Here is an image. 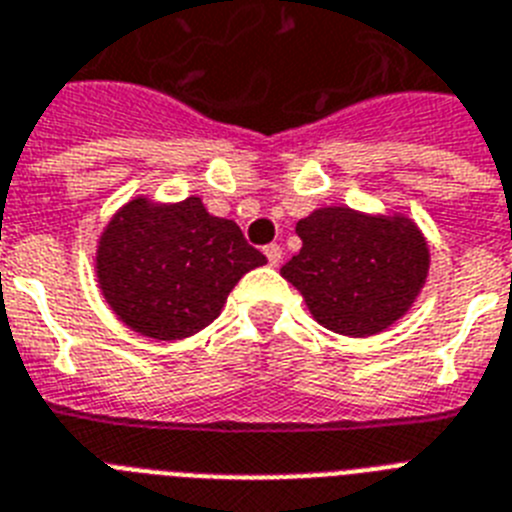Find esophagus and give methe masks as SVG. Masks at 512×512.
<instances>
[{
	"label": "esophagus",
	"instance_id": "obj_1",
	"mask_svg": "<svg viewBox=\"0 0 512 512\" xmlns=\"http://www.w3.org/2000/svg\"><path fill=\"white\" fill-rule=\"evenodd\" d=\"M263 252H265V257H268L270 265H278V263H281V257H284V249L278 247V244H268Z\"/></svg>",
	"mask_w": 512,
	"mask_h": 512
}]
</instances>
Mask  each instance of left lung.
<instances>
[{
  "mask_svg": "<svg viewBox=\"0 0 512 512\" xmlns=\"http://www.w3.org/2000/svg\"><path fill=\"white\" fill-rule=\"evenodd\" d=\"M302 249L281 276L328 331L373 336L400 321L429 273V244L405 215L321 207L297 223Z\"/></svg>",
  "mask_w": 512,
  "mask_h": 512,
  "instance_id": "8db88e82",
  "label": "left lung"
}]
</instances>
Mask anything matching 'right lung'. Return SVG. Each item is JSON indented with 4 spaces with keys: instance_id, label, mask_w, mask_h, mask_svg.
<instances>
[{
    "instance_id": "1",
    "label": "right lung",
    "mask_w": 512,
    "mask_h": 512,
    "mask_svg": "<svg viewBox=\"0 0 512 512\" xmlns=\"http://www.w3.org/2000/svg\"><path fill=\"white\" fill-rule=\"evenodd\" d=\"M263 263L242 228L207 213L199 197L176 205L131 199L112 215L97 247L99 289L112 313L162 342L210 326L239 278Z\"/></svg>"
}]
</instances>
